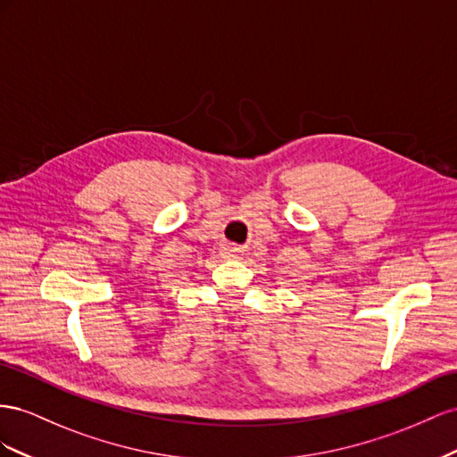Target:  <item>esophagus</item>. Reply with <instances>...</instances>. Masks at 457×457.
<instances>
[{
    "instance_id": "1",
    "label": "esophagus",
    "mask_w": 457,
    "mask_h": 457,
    "mask_svg": "<svg viewBox=\"0 0 457 457\" xmlns=\"http://www.w3.org/2000/svg\"><path fill=\"white\" fill-rule=\"evenodd\" d=\"M224 254H226V256H231V258H233V256H237V249H226V251H224Z\"/></svg>"
}]
</instances>
